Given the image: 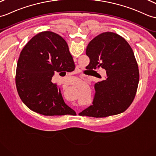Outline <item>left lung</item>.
<instances>
[{
  "instance_id": "left-lung-1",
  "label": "left lung",
  "mask_w": 156,
  "mask_h": 156,
  "mask_svg": "<svg viewBox=\"0 0 156 156\" xmlns=\"http://www.w3.org/2000/svg\"><path fill=\"white\" fill-rule=\"evenodd\" d=\"M86 53L90 58L89 69L102 68L106 71V78L96 83L92 106L80 115L105 118L125 112L134 99L140 78L131 46L121 36L106 32L89 42Z\"/></svg>"
}]
</instances>
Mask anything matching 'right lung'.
I'll use <instances>...</instances> for the list:
<instances>
[{"mask_svg": "<svg viewBox=\"0 0 156 156\" xmlns=\"http://www.w3.org/2000/svg\"><path fill=\"white\" fill-rule=\"evenodd\" d=\"M74 68L65 40L52 32H40L25 45L17 62L16 86L21 100L29 109L44 115L73 113L51 80L54 72Z\"/></svg>", "mask_w": 156, "mask_h": 156, "instance_id": "add662e5", "label": "right lung"}]
</instances>
